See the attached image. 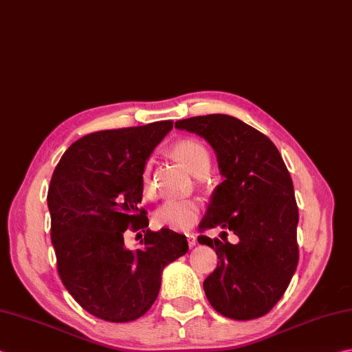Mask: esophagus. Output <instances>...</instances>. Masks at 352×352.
<instances>
[{"instance_id":"obj_1","label":"esophagus","mask_w":352,"mask_h":352,"mask_svg":"<svg viewBox=\"0 0 352 352\" xmlns=\"http://www.w3.org/2000/svg\"><path fill=\"white\" fill-rule=\"evenodd\" d=\"M188 244H189V247H194L195 244H197V236L194 235V233H188Z\"/></svg>"}]
</instances>
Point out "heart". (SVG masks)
<instances>
[{"instance_id": "heart-1", "label": "heart", "mask_w": 352, "mask_h": 352, "mask_svg": "<svg viewBox=\"0 0 352 352\" xmlns=\"http://www.w3.org/2000/svg\"><path fill=\"white\" fill-rule=\"evenodd\" d=\"M172 154L184 163L192 174L203 177L210 168V154L201 142L195 139H183L174 143ZM143 195L153 199L157 195V188L153 174V160H146L140 174ZM199 203L197 199H169L154 213V223L158 227H168L172 230H188L197 223L199 217Z\"/></svg>"}]
</instances>
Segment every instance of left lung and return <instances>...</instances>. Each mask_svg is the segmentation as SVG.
<instances>
[{"mask_svg": "<svg viewBox=\"0 0 352 352\" xmlns=\"http://www.w3.org/2000/svg\"><path fill=\"white\" fill-rule=\"evenodd\" d=\"M175 128L204 137L215 149L224 182L198 230L199 244L215 249L217 268L203 282L210 305L235 320L258 319L284 296L299 261L293 182L274 143L258 129L227 114L197 116ZM223 226L222 239L204 232ZM240 238L226 241V230Z\"/></svg>", "mask_w": 352, "mask_h": 352, "instance_id": "obj_1", "label": "left lung"}]
</instances>
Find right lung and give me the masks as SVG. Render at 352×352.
<instances>
[{"label": "right lung", "mask_w": 352, "mask_h": 352, "mask_svg": "<svg viewBox=\"0 0 352 352\" xmlns=\"http://www.w3.org/2000/svg\"><path fill=\"white\" fill-rule=\"evenodd\" d=\"M170 129L172 120H162L84 135L52 175L47 203L59 278L102 320L142 318L157 299L163 268L189 249L180 233L151 232L140 206L142 168ZM128 230L144 233L142 250L126 249Z\"/></svg>", "instance_id": "obj_1"}]
</instances>
